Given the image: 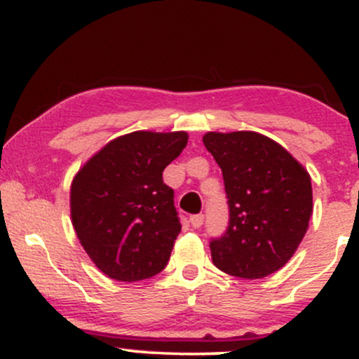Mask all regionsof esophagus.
Segmentation results:
<instances>
[{
    "mask_svg": "<svg viewBox=\"0 0 359 359\" xmlns=\"http://www.w3.org/2000/svg\"><path fill=\"white\" fill-rule=\"evenodd\" d=\"M191 224H192V228H201V226H203V222H204V214H194V216H191Z\"/></svg>",
    "mask_w": 359,
    "mask_h": 359,
    "instance_id": "1",
    "label": "esophagus"
}]
</instances>
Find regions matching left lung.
Masks as SVG:
<instances>
[{"label": "left lung", "mask_w": 359, "mask_h": 359, "mask_svg": "<svg viewBox=\"0 0 359 359\" xmlns=\"http://www.w3.org/2000/svg\"><path fill=\"white\" fill-rule=\"evenodd\" d=\"M228 197L226 231L209 243L212 263L240 278H263L292 258L312 214L311 177L283 147L255 131L205 133Z\"/></svg>", "instance_id": "obj_1"}]
</instances>
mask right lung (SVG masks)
<instances>
[{
  "label": "right lung",
  "mask_w": 359,
  "mask_h": 359,
  "mask_svg": "<svg viewBox=\"0 0 359 359\" xmlns=\"http://www.w3.org/2000/svg\"><path fill=\"white\" fill-rule=\"evenodd\" d=\"M187 140L185 131H133L109 142L74 177V229L109 278L137 282L167 266L182 226L162 174Z\"/></svg>",
  "instance_id": "add662e5"
}]
</instances>
